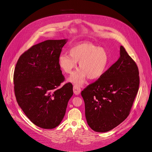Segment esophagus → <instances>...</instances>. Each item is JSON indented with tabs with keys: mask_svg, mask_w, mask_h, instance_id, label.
Instances as JSON below:
<instances>
[{
	"mask_svg": "<svg viewBox=\"0 0 152 152\" xmlns=\"http://www.w3.org/2000/svg\"><path fill=\"white\" fill-rule=\"evenodd\" d=\"M80 88L77 86H73V92L76 95H79L80 93Z\"/></svg>",
	"mask_w": 152,
	"mask_h": 152,
	"instance_id": "1",
	"label": "esophagus"
}]
</instances>
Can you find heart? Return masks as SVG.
Segmentation results:
<instances>
[{
    "mask_svg": "<svg viewBox=\"0 0 152 152\" xmlns=\"http://www.w3.org/2000/svg\"><path fill=\"white\" fill-rule=\"evenodd\" d=\"M69 54H61L58 64L65 73L71 74L77 68V62H79L80 69L73 73L68 80L77 86L82 85L87 77L91 80L100 78L109 63L107 51L88 42L76 45L70 49Z\"/></svg>",
    "mask_w": 152,
    "mask_h": 152,
    "instance_id": "1",
    "label": "heart"
}]
</instances>
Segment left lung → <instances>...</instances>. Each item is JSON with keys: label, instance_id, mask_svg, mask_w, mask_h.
Listing matches in <instances>:
<instances>
[{"label": "left lung", "instance_id": "8db88e82", "mask_svg": "<svg viewBox=\"0 0 152 152\" xmlns=\"http://www.w3.org/2000/svg\"><path fill=\"white\" fill-rule=\"evenodd\" d=\"M120 55L116 62L81 93L86 121L95 132H108L122 123L139 89L136 63L122 46Z\"/></svg>", "mask_w": 152, "mask_h": 152}]
</instances>
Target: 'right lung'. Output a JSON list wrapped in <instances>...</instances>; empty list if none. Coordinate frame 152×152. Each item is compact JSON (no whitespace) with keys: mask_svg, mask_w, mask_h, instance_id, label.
Returning a JSON list of instances; mask_svg holds the SVG:
<instances>
[{"mask_svg":"<svg viewBox=\"0 0 152 152\" xmlns=\"http://www.w3.org/2000/svg\"><path fill=\"white\" fill-rule=\"evenodd\" d=\"M67 42L49 39L33 46L20 56L14 70L17 102L27 117L42 129L61 123L73 94L71 84L58 88L64 80L58 58Z\"/></svg>","mask_w":152,"mask_h":152,"instance_id":"add662e5","label":"right lung"}]
</instances>
